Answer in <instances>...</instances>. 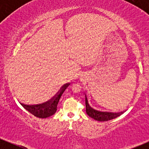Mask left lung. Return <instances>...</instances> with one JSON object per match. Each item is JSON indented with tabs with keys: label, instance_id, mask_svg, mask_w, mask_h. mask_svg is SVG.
Here are the masks:
<instances>
[{
	"label": "left lung",
	"instance_id": "left-lung-1",
	"mask_svg": "<svg viewBox=\"0 0 149 149\" xmlns=\"http://www.w3.org/2000/svg\"><path fill=\"white\" fill-rule=\"evenodd\" d=\"M85 107H86V113L87 114L92 118L93 119L98 121H108L110 120L114 119L118 117L123 112L120 113H111V112H102L94 109L93 108L90 107L88 103V98L85 95Z\"/></svg>",
	"mask_w": 149,
	"mask_h": 149
}]
</instances>
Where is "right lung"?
<instances>
[{"label":"right lung","instance_id":"right-lung-1","mask_svg":"<svg viewBox=\"0 0 149 149\" xmlns=\"http://www.w3.org/2000/svg\"><path fill=\"white\" fill-rule=\"evenodd\" d=\"M69 85L70 83L64 84L61 87L59 91L51 100L45 102V103L36 104V105H27V104L21 103L22 106L34 116H36V117L40 118H48L55 113L56 111H57V104L59 101V99L62 95L63 92H64V90H66V88Z\"/></svg>","mask_w":149,"mask_h":149}]
</instances>
